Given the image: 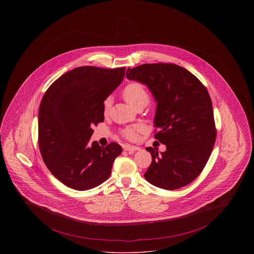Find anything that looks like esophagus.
Masks as SVG:
<instances>
[{
	"instance_id": "34e87169",
	"label": "esophagus",
	"mask_w": 254,
	"mask_h": 254,
	"mask_svg": "<svg viewBox=\"0 0 254 254\" xmlns=\"http://www.w3.org/2000/svg\"><path fill=\"white\" fill-rule=\"evenodd\" d=\"M139 149H140V147L139 146H135V145H126L125 146V150L128 151L129 153H132L134 151L139 150Z\"/></svg>"
}]
</instances>
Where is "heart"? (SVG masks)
<instances>
[{
	"label": "heart",
	"mask_w": 254,
	"mask_h": 254,
	"mask_svg": "<svg viewBox=\"0 0 254 254\" xmlns=\"http://www.w3.org/2000/svg\"><path fill=\"white\" fill-rule=\"evenodd\" d=\"M124 99L133 108L137 109L140 106H146L149 103L150 97L145 90L143 85L137 82H131L125 86L123 89ZM112 105V98L107 97L103 102V114L104 116H108L110 112ZM140 127H127L122 130V135L127 139L132 141L136 138V131L139 130Z\"/></svg>",
	"instance_id": "1"
}]
</instances>
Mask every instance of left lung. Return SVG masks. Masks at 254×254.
Returning a JSON list of instances; mask_svg holds the SVG:
<instances>
[{"label":"left lung","mask_w":254,"mask_h":254,"mask_svg":"<svg viewBox=\"0 0 254 254\" xmlns=\"http://www.w3.org/2000/svg\"><path fill=\"white\" fill-rule=\"evenodd\" d=\"M126 75L152 92L157 102L154 138L167 146L161 154L145 148L152 157L145 180L168 190L189 185L205 168L217 134L205 85L175 64H144L127 68Z\"/></svg>","instance_id":"obj_1"}]
</instances>
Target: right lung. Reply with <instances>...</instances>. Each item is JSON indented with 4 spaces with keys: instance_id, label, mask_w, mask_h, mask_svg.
Here are the masks:
<instances>
[{
    "instance_id": "add662e5",
    "label": "right lung",
    "mask_w": 254,
    "mask_h": 254,
    "mask_svg": "<svg viewBox=\"0 0 254 254\" xmlns=\"http://www.w3.org/2000/svg\"><path fill=\"white\" fill-rule=\"evenodd\" d=\"M126 67L80 66L59 77L42 99L38 143L49 171L64 185L87 190L109 179L122 146L90 143L92 127L104 122L103 102L120 85Z\"/></svg>"
}]
</instances>
